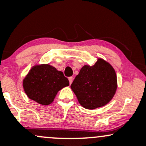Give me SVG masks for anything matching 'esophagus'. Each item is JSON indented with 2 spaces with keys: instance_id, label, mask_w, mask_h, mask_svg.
<instances>
[{
  "instance_id": "1",
  "label": "esophagus",
  "mask_w": 146,
  "mask_h": 146,
  "mask_svg": "<svg viewBox=\"0 0 146 146\" xmlns=\"http://www.w3.org/2000/svg\"><path fill=\"white\" fill-rule=\"evenodd\" d=\"M68 80H69V84H71L72 82H73V77H69V78H68Z\"/></svg>"
}]
</instances>
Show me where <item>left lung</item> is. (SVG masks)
<instances>
[{"label":"left lung","mask_w":146,"mask_h":146,"mask_svg":"<svg viewBox=\"0 0 146 146\" xmlns=\"http://www.w3.org/2000/svg\"><path fill=\"white\" fill-rule=\"evenodd\" d=\"M70 88L84 108L94 110L106 105L117 89V77L112 66L101 58L94 66L84 65Z\"/></svg>","instance_id":"1"}]
</instances>
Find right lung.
I'll list each match as a JSON object with an SVG mask.
<instances>
[{"label": "right lung", "instance_id": "right-lung-1", "mask_svg": "<svg viewBox=\"0 0 146 146\" xmlns=\"http://www.w3.org/2000/svg\"><path fill=\"white\" fill-rule=\"evenodd\" d=\"M69 85L62 71L49 64L34 66L23 79L24 91L31 100L42 105H48L57 92Z\"/></svg>", "mask_w": 146, "mask_h": 146}]
</instances>
